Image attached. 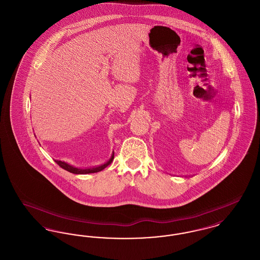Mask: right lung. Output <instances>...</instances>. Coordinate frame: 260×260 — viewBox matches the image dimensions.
I'll return each mask as SVG.
<instances>
[{
  "label": "right lung",
  "mask_w": 260,
  "mask_h": 260,
  "mask_svg": "<svg viewBox=\"0 0 260 260\" xmlns=\"http://www.w3.org/2000/svg\"><path fill=\"white\" fill-rule=\"evenodd\" d=\"M113 159H114V152L112 153L111 158H110L108 161H106V162H104V164H102V165H99V166L89 167V168H77V167H74V166H72V165H69V164L66 162V161H59V160H54V161H55L59 167H61L62 169H64L65 171H67V172H69V173H75V174H87V173H99V172H101V171L104 170L108 165L111 164Z\"/></svg>",
  "instance_id": "1"
}]
</instances>
